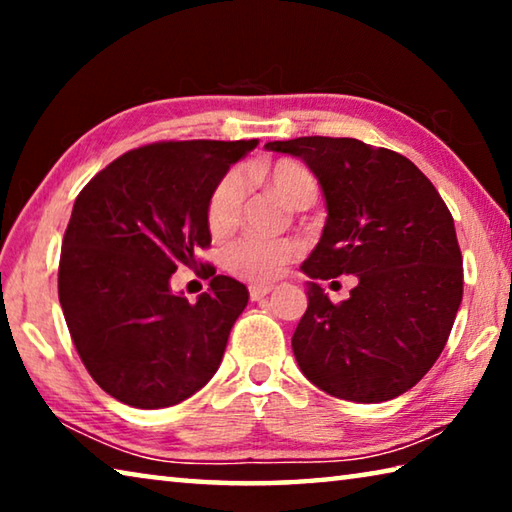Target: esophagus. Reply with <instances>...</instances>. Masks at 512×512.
<instances>
[{
    "label": "esophagus",
    "mask_w": 512,
    "mask_h": 512,
    "mask_svg": "<svg viewBox=\"0 0 512 512\" xmlns=\"http://www.w3.org/2000/svg\"><path fill=\"white\" fill-rule=\"evenodd\" d=\"M273 291V287L271 284H250V289H248V293H250V300H262L264 296H268V293Z\"/></svg>",
    "instance_id": "obj_1"
}]
</instances>
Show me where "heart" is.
I'll return each mask as SVG.
<instances>
[{
  "instance_id": "heart-1",
  "label": "heart",
  "mask_w": 512,
  "mask_h": 512,
  "mask_svg": "<svg viewBox=\"0 0 512 512\" xmlns=\"http://www.w3.org/2000/svg\"><path fill=\"white\" fill-rule=\"evenodd\" d=\"M259 183L271 187L284 201L305 210L318 196L316 176L305 164L280 158L264 162L255 169ZM241 205H244V183L237 171L225 173L216 183L207 203V225L214 237H225L237 228ZM300 255V244L293 239H259L244 237L225 248L223 264L232 275L248 282H271Z\"/></svg>"
}]
</instances>
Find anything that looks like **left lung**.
Here are the masks:
<instances>
[{
    "mask_svg": "<svg viewBox=\"0 0 512 512\" xmlns=\"http://www.w3.org/2000/svg\"><path fill=\"white\" fill-rule=\"evenodd\" d=\"M264 149L305 160L327 203L302 271L309 307L291 348L311 384L350 402L393 400L427 375L463 300L454 219L431 180L404 155L352 137H296ZM357 274L334 306L318 279Z\"/></svg>",
    "mask_w": 512,
    "mask_h": 512,
    "instance_id": "1",
    "label": "left lung"
}]
</instances>
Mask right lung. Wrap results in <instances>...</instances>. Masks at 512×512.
<instances>
[{
	"label": "right lung",
	"mask_w": 512,
	"mask_h": 512,
	"mask_svg": "<svg viewBox=\"0 0 512 512\" xmlns=\"http://www.w3.org/2000/svg\"><path fill=\"white\" fill-rule=\"evenodd\" d=\"M257 140L155 142L101 169L76 196L58 298L92 379L135 409L187 400L219 370L248 289L196 259L210 246L207 203ZM180 265L208 266L194 306L170 291Z\"/></svg>",
	"instance_id": "add662e5"
}]
</instances>
